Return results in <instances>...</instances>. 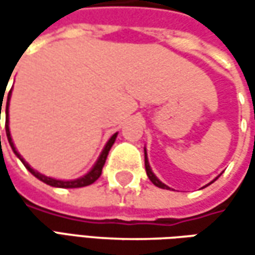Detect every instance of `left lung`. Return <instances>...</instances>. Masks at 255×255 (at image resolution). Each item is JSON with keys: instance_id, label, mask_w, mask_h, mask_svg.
<instances>
[{"instance_id": "8db88e82", "label": "left lung", "mask_w": 255, "mask_h": 255, "mask_svg": "<svg viewBox=\"0 0 255 255\" xmlns=\"http://www.w3.org/2000/svg\"><path fill=\"white\" fill-rule=\"evenodd\" d=\"M144 167H146V173H147V177L150 179L154 186H157V187H160V189H169L166 184H163L162 181L159 180L154 174H153L152 169H150V166H149V162H147V156H146V150H144Z\"/></svg>"}]
</instances>
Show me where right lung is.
Listing matches in <instances>:
<instances>
[{
	"mask_svg": "<svg viewBox=\"0 0 255 255\" xmlns=\"http://www.w3.org/2000/svg\"><path fill=\"white\" fill-rule=\"evenodd\" d=\"M9 98H11V91L8 93V99H6V106H5V130H6V137H8V142L11 144V147H12V150L14 153L21 159V162L24 163V166L28 169V170L31 171L32 174H34L36 179H39L41 181H44L46 184H49V186H54V187H62V189H75V187H85V186H89V184H92L95 181L98 180L99 177H101V174H102V169H103V164L106 162V157H108V153L111 150V147H112V144L115 143V139H116V136H118V133H115L112 137L109 139V142L106 143V146H105V149H103V152L101 153V156H99V159H98V162L96 164L93 166V169L86 176L84 177H81V179H78V180H72V181H64V180H55V179H51V177H46L44 174H41V173H38V171H35L28 163L25 162L24 159L19 156V153L15 150L14 147V143H12V139H11V133H9V128H8V105H9ZM1 101H4V96H1L0 98ZM1 106H2V102L0 103V113H1Z\"/></svg>",
	"mask_w": 255,
	"mask_h": 255,
	"instance_id": "obj_1",
	"label": "right lung"
}]
</instances>
